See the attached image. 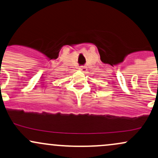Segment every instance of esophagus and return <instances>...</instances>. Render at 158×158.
<instances>
[{"instance_id": "esophagus-1", "label": "esophagus", "mask_w": 158, "mask_h": 158, "mask_svg": "<svg viewBox=\"0 0 158 158\" xmlns=\"http://www.w3.org/2000/svg\"><path fill=\"white\" fill-rule=\"evenodd\" d=\"M79 69L81 71H82V72H85L86 71V67H85V66H80V67H79Z\"/></svg>"}]
</instances>
